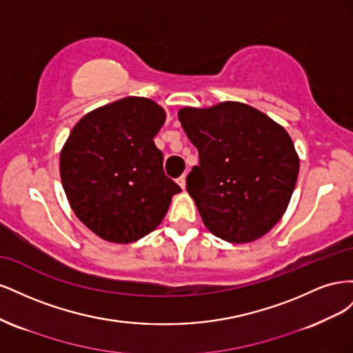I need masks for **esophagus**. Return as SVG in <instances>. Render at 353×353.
I'll list each match as a JSON object with an SVG mask.
<instances>
[{"label":"esophagus","mask_w":353,"mask_h":353,"mask_svg":"<svg viewBox=\"0 0 353 353\" xmlns=\"http://www.w3.org/2000/svg\"><path fill=\"white\" fill-rule=\"evenodd\" d=\"M176 183H178V185L181 187V188H185V175H181L178 179H176Z\"/></svg>","instance_id":"obj_1"}]
</instances>
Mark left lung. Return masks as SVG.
I'll use <instances>...</instances> for the list:
<instances>
[{
	"instance_id": "left-lung-1",
	"label": "left lung",
	"mask_w": 353,
	"mask_h": 353,
	"mask_svg": "<svg viewBox=\"0 0 353 353\" xmlns=\"http://www.w3.org/2000/svg\"><path fill=\"white\" fill-rule=\"evenodd\" d=\"M199 166L187 176L206 228L230 243H250L281 219L299 175L290 135L261 110L239 101L178 112Z\"/></svg>"
}]
</instances>
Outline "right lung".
<instances>
[{"label": "right lung", "mask_w": 353, "mask_h": 353, "mask_svg": "<svg viewBox=\"0 0 353 353\" xmlns=\"http://www.w3.org/2000/svg\"><path fill=\"white\" fill-rule=\"evenodd\" d=\"M165 119L153 100L126 97L87 113L70 131L60 153L61 184L74 215L100 239H143L181 191L153 141Z\"/></svg>", "instance_id": "add662e5"}]
</instances>
